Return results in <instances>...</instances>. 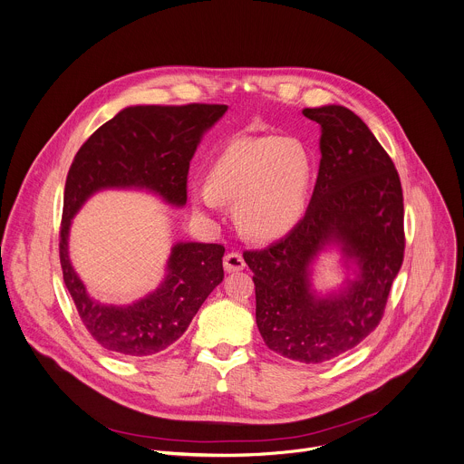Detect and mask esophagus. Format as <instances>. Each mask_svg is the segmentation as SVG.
Returning <instances> with one entry per match:
<instances>
[{"instance_id":"1","label":"esophagus","mask_w":464,"mask_h":464,"mask_svg":"<svg viewBox=\"0 0 464 464\" xmlns=\"http://www.w3.org/2000/svg\"><path fill=\"white\" fill-rule=\"evenodd\" d=\"M223 266L227 272H237V270H243L245 268V259L239 252H228L223 259Z\"/></svg>"}]
</instances>
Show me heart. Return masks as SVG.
<instances>
[{"instance_id": "1", "label": "heart", "mask_w": 464, "mask_h": 464, "mask_svg": "<svg viewBox=\"0 0 464 464\" xmlns=\"http://www.w3.org/2000/svg\"><path fill=\"white\" fill-rule=\"evenodd\" d=\"M309 190V159L289 137H237L230 140L190 198L194 210L214 216L221 201L234 203V219L252 239L270 241L300 221Z\"/></svg>"}]
</instances>
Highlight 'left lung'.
<instances>
[{
	"label": "left lung",
	"instance_id": "left-lung-1",
	"mask_svg": "<svg viewBox=\"0 0 464 464\" xmlns=\"http://www.w3.org/2000/svg\"><path fill=\"white\" fill-rule=\"evenodd\" d=\"M304 115L322 131L307 212L284 239L243 257L254 272L256 324L266 347L322 363L379 325L404 257V201L393 160L358 115L338 104ZM331 249L344 280L320 292L314 266Z\"/></svg>",
	"mask_w": 464,
	"mask_h": 464
}]
</instances>
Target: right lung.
I'll use <instances>...</instances> for the list:
<instances>
[{"label":"right lung","instance_id":"right-lung-1","mask_svg":"<svg viewBox=\"0 0 464 464\" xmlns=\"http://www.w3.org/2000/svg\"><path fill=\"white\" fill-rule=\"evenodd\" d=\"M228 106H130L92 133L69 168L60 230V263L76 311L104 349L119 356H151L188 329L208 295L223 282L225 248L177 241L159 287L128 305L89 296L69 257L72 218L102 190H142L169 207L187 205V175L203 135Z\"/></svg>","mask_w":464,"mask_h":464}]
</instances>
